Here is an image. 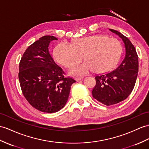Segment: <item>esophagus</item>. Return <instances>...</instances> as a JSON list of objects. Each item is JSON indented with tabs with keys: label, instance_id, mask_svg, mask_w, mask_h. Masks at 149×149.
Masks as SVG:
<instances>
[{
	"label": "esophagus",
	"instance_id": "obj_1",
	"mask_svg": "<svg viewBox=\"0 0 149 149\" xmlns=\"http://www.w3.org/2000/svg\"><path fill=\"white\" fill-rule=\"evenodd\" d=\"M81 79H83V78H75V80L77 81H78L79 80H81Z\"/></svg>",
	"mask_w": 149,
	"mask_h": 149
}]
</instances>
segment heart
Instances as JSON below:
<instances>
[{
	"label": "heart",
	"instance_id": "heart-1",
	"mask_svg": "<svg viewBox=\"0 0 149 149\" xmlns=\"http://www.w3.org/2000/svg\"><path fill=\"white\" fill-rule=\"evenodd\" d=\"M122 52L121 42L106 35H92L76 39L72 44L60 42L54 50L57 62L65 68H70L79 63L82 55L85 59L83 64L72 67L70 73L83 76L94 70L98 73L112 70L118 64Z\"/></svg>",
	"mask_w": 149,
	"mask_h": 149
}]
</instances>
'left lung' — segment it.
Segmentation results:
<instances>
[{
    "mask_svg": "<svg viewBox=\"0 0 149 149\" xmlns=\"http://www.w3.org/2000/svg\"><path fill=\"white\" fill-rule=\"evenodd\" d=\"M110 30L122 38L126 54L116 70L95 77L96 85L92 90V96L107 106L120 102L130 95L135 85L139 71V57L135 47L120 32L112 29Z\"/></svg>",
    "mask_w": 149,
    "mask_h": 149,
    "instance_id": "1",
    "label": "left lung"
}]
</instances>
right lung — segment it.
Returning <instances> with one entry per match:
<instances>
[{
  "label": "right lung",
  "instance_id": "right-lung-1",
  "mask_svg": "<svg viewBox=\"0 0 149 149\" xmlns=\"http://www.w3.org/2000/svg\"><path fill=\"white\" fill-rule=\"evenodd\" d=\"M46 35L29 46L19 64V81L24 97L36 109L47 113L60 111L66 104L71 86L76 81L66 77L48 50L50 41Z\"/></svg>",
  "mask_w": 149,
  "mask_h": 149
}]
</instances>
